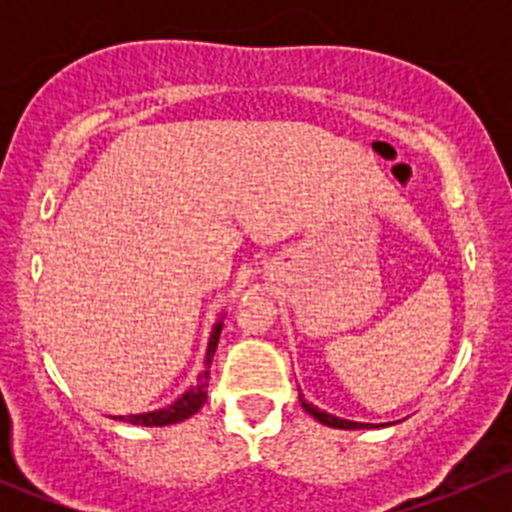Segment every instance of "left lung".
Wrapping results in <instances>:
<instances>
[{
	"label": "left lung",
	"mask_w": 512,
	"mask_h": 512,
	"mask_svg": "<svg viewBox=\"0 0 512 512\" xmlns=\"http://www.w3.org/2000/svg\"><path fill=\"white\" fill-rule=\"evenodd\" d=\"M299 404H302V409L307 411L309 416L317 418L319 423H324V426H332V428H347V431H354V428H371L374 423H359V421H347V418H337L332 414H327V411L317 409L314 404H309V401H304V396L299 394Z\"/></svg>",
	"instance_id": "1"
}]
</instances>
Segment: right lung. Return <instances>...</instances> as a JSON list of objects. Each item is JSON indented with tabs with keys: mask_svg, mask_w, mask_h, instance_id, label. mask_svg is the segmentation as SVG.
<instances>
[{
	"mask_svg": "<svg viewBox=\"0 0 512 512\" xmlns=\"http://www.w3.org/2000/svg\"><path fill=\"white\" fill-rule=\"evenodd\" d=\"M220 332H223V322H218L210 334L208 352H205V369L198 374V381L180 396L178 401H173L170 406L158 411H148V414H133V416H113L118 421L136 423V426H170V423H180L193 414H198L203 409V404L208 401V379H210V364H213L215 349H218Z\"/></svg>",
	"mask_w": 512,
	"mask_h": 512,
	"instance_id": "1",
	"label": "right lung"
}]
</instances>
